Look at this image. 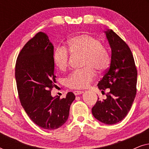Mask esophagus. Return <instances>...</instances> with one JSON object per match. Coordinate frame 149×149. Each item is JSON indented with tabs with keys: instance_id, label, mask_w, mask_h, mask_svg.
Returning a JSON list of instances; mask_svg holds the SVG:
<instances>
[{
	"instance_id": "esophagus-1",
	"label": "esophagus",
	"mask_w": 149,
	"mask_h": 149,
	"mask_svg": "<svg viewBox=\"0 0 149 149\" xmlns=\"http://www.w3.org/2000/svg\"><path fill=\"white\" fill-rule=\"evenodd\" d=\"M73 93H74V94L75 95H80L81 93H83V91H79V90H75L73 91Z\"/></svg>"
}]
</instances>
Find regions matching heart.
Here are the masks:
<instances>
[{
	"mask_svg": "<svg viewBox=\"0 0 149 149\" xmlns=\"http://www.w3.org/2000/svg\"><path fill=\"white\" fill-rule=\"evenodd\" d=\"M71 54L84 56L83 70L72 72L66 79V85L70 89H83L88 87L96 77V70L102 73L110 64V56L107 49L97 38L87 34L71 37L67 42ZM70 54L64 47H58L53 54V60L57 68L65 70L68 66Z\"/></svg>",
	"mask_w": 149,
	"mask_h": 149,
	"instance_id": "heart-1",
	"label": "heart"
}]
</instances>
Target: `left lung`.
<instances>
[{
  "label": "left lung",
  "mask_w": 149,
  "mask_h": 149,
  "mask_svg": "<svg viewBox=\"0 0 149 149\" xmlns=\"http://www.w3.org/2000/svg\"><path fill=\"white\" fill-rule=\"evenodd\" d=\"M111 48L109 68L97 86L104 92L109 88L107 99L99 98L91 109L95 119L113 125L127 115L136 95L137 69L129 46L112 30L105 32Z\"/></svg>",
  "instance_id": "left-lung-1"
}]
</instances>
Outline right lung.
Instances as JSON below:
<instances>
[{"instance_id": "1", "label": "right lung", "mask_w": 149, "mask_h": 149, "mask_svg": "<svg viewBox=\"0 0 149 149\" xmlns=\"http://www.w3.org/2000/svg\"><path fill=\"white\" fill-rule=\"evenodd\" d=\"M54 46L43 32L28 40L18 55L15 76L21 104L30 119L42 129H58L68 118L72 92L65 98L53 97L56 86L53 60Z\"/></svg>"}]
</instances>
